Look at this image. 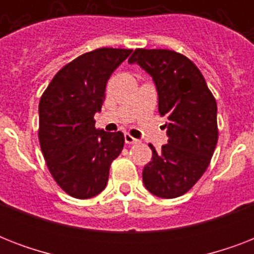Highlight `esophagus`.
<instances>
[{
    "mask_svg": "<svg viewBox=\"0 0 254 254\" xmlns=\"http://www.w3.org/2000/svg\"><path fill=\"white\" fill-rule=\"evenodd\" d=\"M138 142H139L138 139L134 138V137L129 134V133L125 134V143H127V145H133V143H138Z\"/></svg>",
    "mask_w": 254,
    "mask_h": 254,
    "instance_id": "1",
    "label": "esophagus"
}]
</instances>
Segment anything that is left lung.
Here are the masks:
<instances>
[{"label":"left lung","mask_w":254,"mask_h":254,"mask_svg":"<svg viewBox=\"0 0 254 254\" xmlns=\"http://www.w3.org/2000/svg\"><path fill=\"white\" fill-rule=\"evenodd\" d=\"M129 63L151 75L159 115L166 117L167 143L143 167V185L153 195L173 199L193 187L216 147L217 105L204 77L189 58L173 50L135 49Z\"/></svg>","instance_id":"obj_1"}]
</instances>
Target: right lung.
Masks as SVG:
<instances>
[{"label":"right lung","mask_w":254,"mask_h":254,"mask_svg":"<svg viewBox=\"0 0 254 254\" xmlns=\"http://www.w3.org/2000/svg\"><path fill=\"white\" fill-rule=\"evenodd\" d=\"M131 50L103 47L58 71L39 101L38 137L46 165L64 192L89 199L105 189L109 167L123 151L124 134L95 127L112 72Z\"/></svg>","instance_id":"right-lung-1"}]
</instances>
